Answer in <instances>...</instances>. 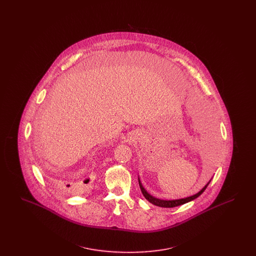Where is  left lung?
<instances>
[{
    "instance_id": "obj_1",
    "label": "left lung",
    "mask_w": 256,
    "mask_h": 256,
    "mask_svg": "<svg viewBox=\"0 0 256 256\" xmlns=\"http://www.w3.org/2000/svg\"><path fill=\"white\" fill-rule=\"evenodd\" d=\"M138 182H139V186H140V189H141L142 194H143V196L146 198V200H148L150 204H154V206H156L170 208V207H176L178 206H182V204H186V202H191V200H193L196 198L198 196L202 195V194L204 192V190L206 189L208 184L210 183L211 180H209V182L207 183L206 185V186H204V187L200 192H198L196 194H195V195L191 196H188V198H180V200H160V198H156V196L150 195V194L146 191V189L144 188L143 184H142L141 180H140V178H138Z\"/></svg>"
}]
</instances>
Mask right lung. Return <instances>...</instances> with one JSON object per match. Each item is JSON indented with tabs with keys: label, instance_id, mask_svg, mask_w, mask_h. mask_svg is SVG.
Returning a JSON list of instances; mask_svg holds the SVG:
<instances>
[{
	"label": "right lung",
	"instance_id": "add662e5",
	"mask_svg": "<svg viewBox=\"0 0 256 256\" xmlns=\"http://www.w3.org/2000/svg\"><path fill=\"white\" fill-rule=\"evenodd\" d=\"M84 184H87V183L89 182V178H86V180H84ZM66 187L71 188V185H70V184H67V185H66Z\"/></svg>",
	"mask_w": 256,
	"mask_h": 256
}]
</instances>
